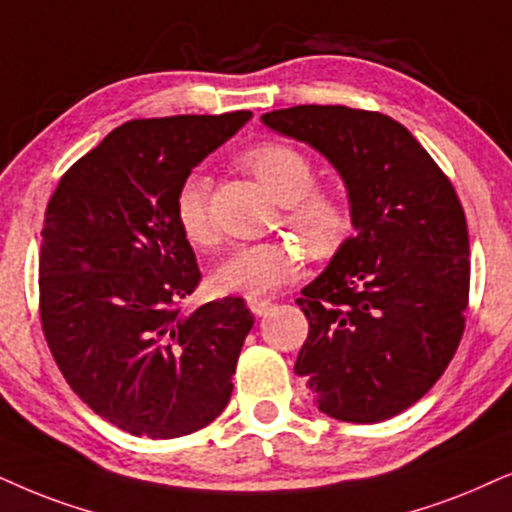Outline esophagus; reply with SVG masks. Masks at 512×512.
I'll list each match as a JSON object with an SVG mask.
<instances>
[{
  "instance_id": "1",
  "label": "esophagus",
  "mask_w": 512,
  "mask_h": 512,
  "mask_svg": "<svg viewBox=\"0 0 512 512\" xmlns=\"http://www.w3.org/2000/svg\"><path fill=\"white\" fill-rule=\"evenodd\" d=\"M248 307L255 316H264L274 304H271V300H248Z\"/></svg>"
}]
</instances>
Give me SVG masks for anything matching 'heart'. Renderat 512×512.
Returning a JSON list of instances; mask_svg holds the SVG:
<instances>
[{"mask_svg":"<svg viewBox=\"0 0 512 512\" xmlns=\"http://www.w3.org/2000/svg\"><path fill=\"white\" fill-rule=\"evenodd\" d=\"M243 165L283 203V222L314 257H326L338 248L349 229L347 205L335 191L314 186L316 172L307 155L283 141H262L243 153ZM174 219L186 241L196 248H208L217 241L208 177L196 172L181 181L174 196ZM300 264V248L286 238L248 243L219 264L212 274V286L226 295H269L295 278Z\"/></svg>","mask_w":512,"mask_h":512,"instance_id":"1","label":"heart"}]
</instances>
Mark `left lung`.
Wrapping results in <instances>:
<instances>
[{"label": "left lung", "mask_w": 512, "mask_h": 512, "mask_svg": "<svg viewBox=\"0 0 512 512\" xmlns=\"http://www.w3.org/2000/svg\"><path fill=\"white\" fill-rule=\"evenodd\" d=\"M262 120L338 167L357 229L295 300L309 321L295 373L331 418L397 416L442 378L465 331L470 245L454 184L383 113L312 103Z\"/></svg>", "instance_id": "left-lung-1"}]
</instances>
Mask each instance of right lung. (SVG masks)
Instances as JSON below:
<instances>
[{
  "mask_svg": "<svg viewBox=\"0 0 512 512\" xmlns=\"http://www.w3.org/2000/svg\"><path fill=\"white\" fill-rule=\"evenodd\" d=\"M250 111L129 120L58 181L44 215L40 321L73 392L137 437H184L234 392L243 297L181 314L200 283L174 196Z\"/></svg>",
  "mask_w": 512,
  "mask_h": 512,
  "instance_id": "add662e5",
  "label": "right lung"
}]
</instances>
